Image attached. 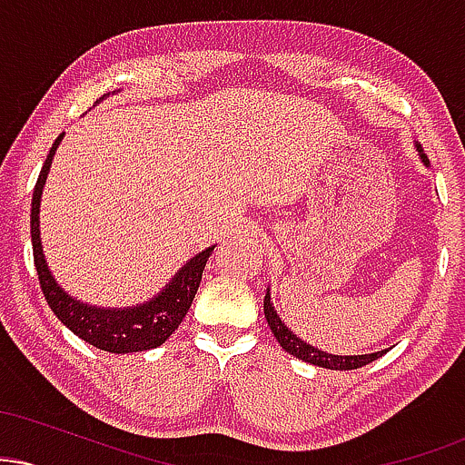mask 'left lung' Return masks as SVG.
<instances>
[{
	"label": "left lung",
	"instance_id": "8db88e82",
	"mask_svg": "<svg viewBox=\"0 0 465 465\" xmlns=\"http://www.w3.org/2000/svg\"><path fill=\"white\" fill-rule=\"evenodd\" d=\"M415 146H418L421 162H424V165H429V159H426V154H424V151H421L420 143H415ZM264 317H266V323H269L271 332H273V336L277 339V343H280L282 348L288 351V354H292L295 359H300V361L311 362V365L323 367V370H339V371L359 370V367L370 365L371 361L381 359V356L387 351V350H382V351H373V354L339 356V354H328V351H322L319 348H312V345L303 343L300 336L292 334L291 330L282 323L280 314H277L273 303H271L269 288H266V297H264Z\"/></svg>",
	"mask_w": 465,
	"mask_h": 465
}]
</instances>
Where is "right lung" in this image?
<instances>
[{"instance_id": "1", "label": "right lung", "mask_w": 465, "mask_h": 465, "mask_svg": "<svg viewBox=\"0 0 465 465\" xmlns=\"http://www.w3.org/2000/svg\"><path fill=\"white\" fill-rule=\"evenodd\" d=\"M63 135L56 137L52 143L50 154H47L44 168H41L39 179H36L35 194H32V210H30V236H32V253H35L36 275H39L41 291H44L47 306L52 312L61 319L63 325H67L78 339L94 348L111 351V354H131V351H143L159 348L165 343L170 334L179 328L183 317L188 314L192 300L199 291L203 269H205L207 258L212 255L214 247H207L190 262L181 266V271L173 280L165 284L163 291L157 292V297L140 303V306L126 308H98L83 303L76 297L63 291L47 269L44 247H41V232H39V207L44 185L50 173L52 159L61 143Z\"/></svg>"}]
</instances>
